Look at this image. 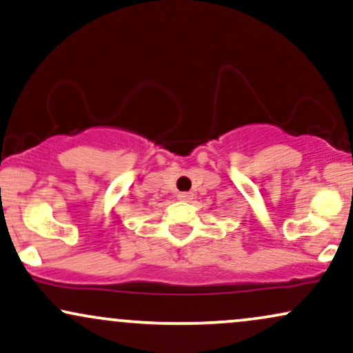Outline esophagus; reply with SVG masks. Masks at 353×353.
Listing matches in <instances>:
<instances>
[{
    "label": "esophagus",
    "mask_w": 353,
    "mask_h": 353,
    "mask_svg": "<svg viewBox=\"0 0 353 353\" xmlns=\"http://www.w3.org/2000/svg\"><path fill=\"white\" fill-rule=\"evenodd\" d=\"M192 196H193V194L188 193V192L178 193V200H181V201H190V200H192Z\"/></svg>",
    "instance_id": "esophagus-1"
}]
</instances>
